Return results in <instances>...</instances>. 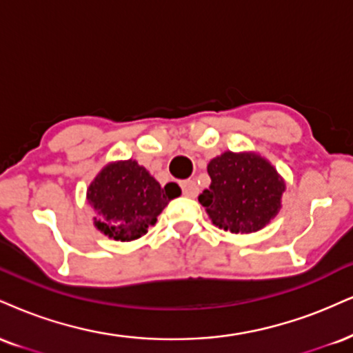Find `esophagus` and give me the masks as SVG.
<instances>
[{
	"label": "esophagus",
	"instance_id": "1",
	"mask_svg": "<svg viewBox=\"0 0 353 353\" xmlns=\"http://www.w3.org/2000/svg\"><path fill=\"white\" fill-rule=\"evenodd\" d=\"M181 188H182V194H184L185 197H197L199 185L195 181H184L181 184Z\"/></svg>",
	"mask_w": 353,
	"mask_h": 353
}]
</instances>
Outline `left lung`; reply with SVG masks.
Returning <instances> with one entry per match:
<instances>
[{"label":"left lung","mask_w":353,"mask_h":353,"mask_svg":"<svg viewBox=\"0 0 353 353\" xmlns=\"http://www.w3.org/2000/svg\"><path fill=\"white\" fill-rule=\"evenodd\" d=\"M207 172L212 182L199 202L225 232L261 230L281 209L283 177L256 152L225 151L210 161Z\"/></svg>","instance_id":"obj_1"}]
</instances>
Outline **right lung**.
<instances>
[{"mask_svg":"<svg viewBox=\"0 0 353 353\" xmlns=\"http://www.w3.org/2000/svg\"><path fill=\"white\" fill-rule=\"evenodd\" d=\"M179 185L164 188L136 161L105 165L87 189V202L95 210V227L108 239L131 241L143 236L174 197Z\"/></svg>","mask_w":353,"mask_h":353,"instance_id":"obj_1","label":"right lung"}]
</instances>
